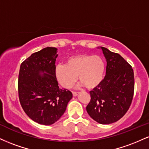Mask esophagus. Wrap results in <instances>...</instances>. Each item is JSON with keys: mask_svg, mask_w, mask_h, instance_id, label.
<instances>
[{"mask_svg": "<svg viewBox=\"0 0 149 149\" xmlns=\"http://www.w3.org/2000/svg\"><path fill=\"white\" fill-rule=\"evenodd\" d=\"M80 94V92H73V97H76L77 95H78Z\"/></svg>", "mask_w": 149, "mask_h": 149, "instance_id": "obj_1", "label": "esophagus"}]
</instances>
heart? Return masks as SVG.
Listing matches in <instances>:
<instances>
[{
    "label": "heart",
    "mask_w": 149,
    "mask_h": 149,
    "mask_svg": "<svg viewBox=\"0 0 149 149\" xmlns=\"http://www.w3.org/2000/svg\"><path fill=\"white\" fill-rule=\"evenodd\" d=\"M105 62L101 56L79 54L69 57L66 64L57 65L55 76L64 88H71L78 76L82 84L87 88L92 89L103 80Z\"/></svg>",
    "instance_id": "1"
}]
</instances>
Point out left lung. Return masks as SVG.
<instances>
[{
    "label": "left lung",
    "mask_w": 149,
    "mask_h": 149,
    "mask_svg": "<svg viewBox=\"0 0 149 149\" xmlns=\"http://www.w3.org/2000/svg\"><path fill=\"white\" fill-rule=\"evenodd\" d=\"M106 76L100 85L90 92V103L86 110L92 119L100 124L115 123L129 109L134 95V78L132 66L118 53L104 47Z\"/></svg>",
    "instance_id": "8db88e82"
}]
</instances>
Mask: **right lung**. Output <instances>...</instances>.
I'll return each mask as SVG.
<instances>
[{
	"label": "right lung",
	"mask_w": 149,
	"mask_h": 149,
	"mask_svg": "<svg viewBox=\"0 0 149 149\" xmlns=\"http://www.w3.org/2000/svg\"><path fill=\"white\" fill-rule=\"evenodd\" d=\"M56 47L33 53L22 63L18 79L20 104L26 115L39 124L54 123L72 99L71 92L60 89L55 76Z\"/></svg>",
	"instance_id": "add662e5"
}]
</instances>
